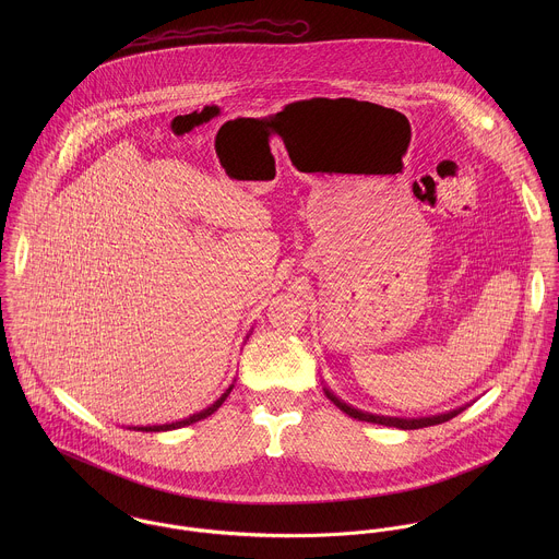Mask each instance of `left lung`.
<instances>
[{
  "mask_svg": "<svg viewBox=\"0 0 559 559\" xmlns=\"http://www.w3.org/2000/svg\"><path fill=\"white\" fill-rule=\"evenodd\" d=\"M322 390H324L326 399L331 400L346 415H350L355 419H361V421H370V424L394 426V428H400V430H415V428H426V426L443 424V421L456 417L461 411H465L469 406V404H465V406H459V408H452V411H445V413H439V415H428V417H390V415H377V413H368V411L355 408L353 404H346L344 400L337 399L329 388H322Z\"/></svg>",
  "mask_w": 559,
  "mask_h": 559,
  "instance_id": "left-lung-1",
  "label": "left lung"
}]
</instances>
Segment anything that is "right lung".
<instances>
[{"label": "right lung", "mask_w": 559, "mask_h": 559, "mask_svg": "<svg viewBox=\"0 0 559 559\" xmlns=\"http://www.w3.org/2000/svg\"><path fill=\"white\" fill-rule=\"evenodd\" d=\"M233 388H235V383L219 396V399L215 400L211 406H206V408H202L200 413H193V415H189V417H185V419H180V421H171V424H157V426H133V428H129V430H140V432H163V430H176V428H182V426H189V424H195V421H200V419H206L209 415H213L222 404H224V400L230 396V392H233Z\"/></svg>", "instance_id": "obj_1"}]
</instances>
